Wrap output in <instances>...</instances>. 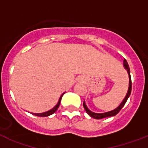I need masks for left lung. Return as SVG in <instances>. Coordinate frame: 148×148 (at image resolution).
<instances>
[{"mask_svg": "<svg viewBox=\"0 0 148 148\" xmlns=\"http://www.w3.org/2000/svg\"><path fill=\"white\" fill-rule=\"evenodd\" d=\"M123 64H124V66L125 68L127 70L128 73V75H129V88H128V91H127V93L126 96L125 98L124 99V100L122 101V102L120 104V105L119 106L118 108H116V109L113 110L112 111H110V112H107V113H95L92 112V111H90L88 108H87V106H86L85 103L84 101V108L85 109L86 112L90 115L91 117L92 118L95 119H104V118H107V117H110V116H116L117 113L119 112L120 110H121V108L124 107V105L126 103L128 97L130 96V92H131V89H132V82H131V76H130V68H129V65L127 64V61H126V59H124V62H123Z\"/></svg>", "mask_w": 148, "mask_h": 148, "instance_id": "obj_1", "label": "left lung"}]
</instances>
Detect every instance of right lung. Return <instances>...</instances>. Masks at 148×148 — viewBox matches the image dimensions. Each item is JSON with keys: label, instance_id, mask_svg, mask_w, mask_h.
Instances as JSON below:
<instances>
[{"label": "right lung", "instance_id": "add662e5", "mask_svg": "<svg viewBox=\"0 0 148 148\" xmlns=\"http://www.w3.org/2000/svg\"><path fill=\"white\" fill-rule=\"evenodd\" d=\"M64 93H63L62 95H61V97H60L59 101H58V104H56V105L55 106V107L53 108V109H51L50 110L47 111V112H44V113H32V114L35 115V116H40V117H46V116H50V115L53 114V113H54L55 112H56V111L57 110H58V107H59V105H60V103H61V98H62V96H63V95H64Z\"/></svg>", "mask_w": 148, "mask_h": 148}]
</instances>
